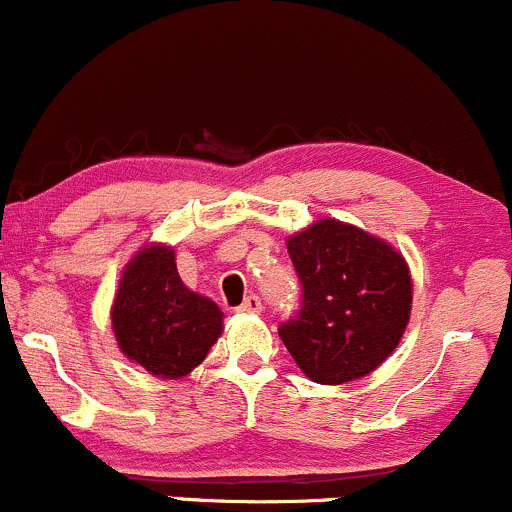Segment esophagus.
<instances>
[{
    "label": "esophagus",
    "mask_w": 512,
    "mask_h": 512,
    "mask_svg": "<svg viewBox=\"0 0 512 512\" xmlns=\"http://www.w3.org/2000/svg\"><path fill=\"white\" fill-rule=\"evenodd\" d=\"M260 310H262V301L257 296H248L238 305V313H260Z\"/></svg>",
    "instance_id": "obj_1"
}]
</instances>
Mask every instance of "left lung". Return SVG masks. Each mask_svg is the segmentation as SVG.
Wrapping results in <instances>:
<instances>
[{
    "mask_svg": "<svg viewBox=\"0 0 512 512\" xmlns=\"http://www.w3.org/2000/svg\"><path fill=\"white\" fill-rule=\"evenodd\" d=\"M301 281L296 315L279 337L310 380L342 385L363 378L397 349L411 310L404 257L380 238L325 219L289 238Z\"/></svg>",
    "mask_w": 512,
    "mask_h": 512,
    "instance_id": "8db88e82",
    "label": "left lung"
}]
</instances>
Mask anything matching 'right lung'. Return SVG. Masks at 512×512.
<instances>
[{
	"instance_id": "obj_1",
	"label": "right lung",
	"mask_w": 512,
	"mask_h": 512,
	"mask_svg": "<svg viewBox=\"0 0 512 512\" xmlns=\"http://www.w3.org/2000/svg\"><path fill=\"white\" fill-rule=\"evenodd\" d=\"M122 354L156 378H182L199 366L223 330V313L182 284L175 252L144 248L127 264L113 303Z\"/></svg>"
}]
</instances>
